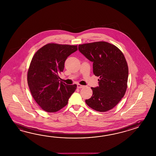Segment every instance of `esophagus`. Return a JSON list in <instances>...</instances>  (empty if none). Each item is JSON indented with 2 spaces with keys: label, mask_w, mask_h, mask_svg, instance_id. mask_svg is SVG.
Wrapping results in <instances>:
<instances>
[{
  "label": "esophagus",
  "mask_w": 156,
  "mask_h": 156,
  "mask_svg": "<svg viewBox=\"0 0 156 156\" xmlns=\"http://www.w3.org/2000/svg\"><path fill=\"white\" fill-rule=\"evenodd\" d=\"M77 88H79V89H81V88H83V87H84V86L82 85H80L79 83H78V84L77 85Z\"/></svg>",
  "instance_id": "1"
}]
</instances>
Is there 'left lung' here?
Listing matches in <instances>:
<instances>
[{"instance_id":"1","label":"left lung","mask_w":156,"mask_h":156,"mask_svg":"<svg viewBox=\"0 0 156 156\" xmlns=\"http://www.w3.org/2000/svg\"><path fill=\"white\" fill-rule=\"evenodd\" d=\"M79 50L93 62V73L99 76V87H91L93 95L85 102L94 110L105 112L123 98L127 87L129 69L122 52L115 45L97 41L79 45Z\"/></svg>"}]
</instances>
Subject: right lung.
Instances as JSON below:
<instances>
[{
  "label": "right lung",
  "instance_id": "obj_1",
  "mask_svg": "<svg viewBox=\"0 0 156 156\" xmlns=\"http://www.w3.org/2000/svg\"><path fill=\"white\" fill-rule=\"evenodd\" d=\"M77 45L49 43L34 55L27 71V83L37 104L48 112H55L67 105L76 84L59 83L66 59Z\"/></svg>",
  "mask_w": 156,
  "mask_h": 156
}]
</instances>
